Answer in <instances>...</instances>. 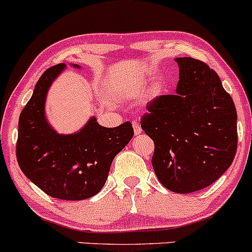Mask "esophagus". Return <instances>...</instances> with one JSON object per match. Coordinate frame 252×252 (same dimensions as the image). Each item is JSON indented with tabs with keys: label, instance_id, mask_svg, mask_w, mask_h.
Here are the masks:
<instances>
[{
	"label": "esophagus",
	"instance_id": "obj_1",
	"mask_svg": "<svg viewBox=\"0 0 252 252\" xmlns=\"http://www.w3.org/2000/svg\"><path fill=\"white\" fill-rule=\"evenodd\" d=\"M132 126H133L135 134H140L141 133V127L139 125V123H137V121H133V123H132Z\"/></svg>",
	"mask_w": 252,
	"mask_h": 252
}]
</instances>
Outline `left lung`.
<instances>
[{
    "mask_svg": "<svg viewBox=\"0 0 252 252\" xmlns=\"http://www.w3.org/2000/svg\"><path fill=\"white\" fill-rule=\"evenodd\" d=\"M176 62V94L152 100L140 125L155 143L152 166L157 179L169 190L188 194L211 186L232 164L237 112L207 64L190 57Z\"/></svg>",
    "mask_w": 252,
    "mask_h": 252,
    "instance_id": "left-lung-1",
    "label": "left lung"
}]
</instances>
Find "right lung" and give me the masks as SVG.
<instances>
[{
	"label": "right lung",
	"mask_w": 252,
	"mask_h": 252,
	"mask_svg": "<svg viewBox=\"0 0 252 252\" xmlns=\"http://www.w3.org/2000/svg\"><path fill=\"white\" fill-rule=\"evenodd\" d=\"M64 67V63L50 67L36 82L19 118L16 158L22 172L44 193L78 201L102 189L113 159L134 132L129 121L107 128L92 118L75 134H58L45 118V98Z\"/></svg>",
	"instance_id": "1"
}]
</instances>
